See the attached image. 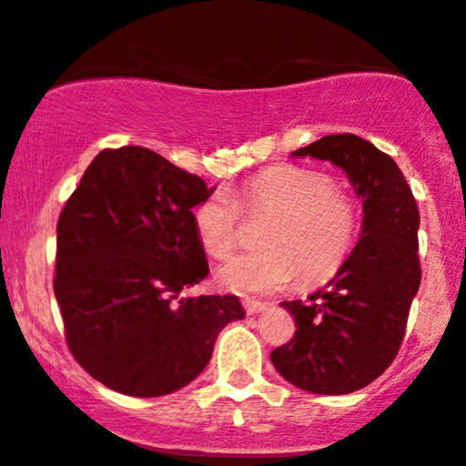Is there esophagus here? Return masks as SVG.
<instances>
[{"label":"esophagus","mask_w":466,"mask_h":466,"mask_svg":"<svg viewBox=\"0 0 466 466\" xmlns=\"http://www.w3.org/2000/svg\"><path fill=\"white\" fill-rule=\"evenodd\" d=\"M243 308L248 314H258V311H263L265 308H268V303H260V300H254V299H245Z\"/></svg>","instance_id":"esophagus-1"}]
</instances>
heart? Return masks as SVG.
Returning <instances> with one entry per match:
<instances>
[{"label": "heart", "instance_id": "obj_1", "mask_svg": "<svg viewBox=\"0 0 466 466\" xmlns=\"http://www.w3.org/2000/svg\"><path fill=\"white\" fill-rule=\"evenodd\" d=\"M241 207L248 217L272 214L260 234L263 252L234 257L218 269V283L237 294H272L296 274L327 279L351 252L358 232L356 203L309 167L276 163L241 183L237 198L209 192L192 212L194 232L212 258H228L241 237Z\"/></svg>", "mask_w": 466, "mask_h": 466}]
</instances>
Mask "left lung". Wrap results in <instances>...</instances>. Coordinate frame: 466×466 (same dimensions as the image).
I'll use <instances>...</instances> for the list:
<instances>
[{"mask_svg":"<svg viewBox=\"0 0 466 466\" xmlns=\"http://www.w3.org/2000/svg\"><path fill=\"white\" fill-rule=\"evenodd\" d=\"M291 157L339 166L362 201L356 248L309 300H283L296 334L272 351V365L299 390L342 396L374 382L405 339L409 308L420 288L416 198L400 167L356 135H327Z\"/></svg>","mask_w":466,"mask_h":466,"instance_id":"1","label":"left lung"}]
</instances>
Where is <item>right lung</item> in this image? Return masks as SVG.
Segmentation results:
<instances>
[{
  "instance_id": "right-lung-1",
  "label": "right lung",
  "mask_w": 466,
  "mask_h": 466,
  "mask_svg": "<svg viewBox=\"0 0 466 466\" xmlns=\"http://www.w3.org/2000/svg\"><path fill=\"white\" fill-rule=\"evenodd\" d=\"M214 192L157 152H99L57 223L55 296L75 360L110 390L166 396L206 370L237 296L181 291L209 268L192 209Z\"/></svg>"
}]
</instances>
